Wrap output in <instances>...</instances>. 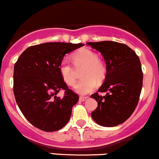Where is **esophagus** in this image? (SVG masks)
I'll use <instances>...</instances> for the list:
<instances>
[{
  "instance_id": "obj_1",
  "label": "esophagus",
  "mask_w": 159,
  "mask_h": 159,
  "mask_svg": "<svg viewBox=\"0 0 159 159\" xmlns=\"http://www.w3.org/2000/svg\"><path fill=\"white\" fill-rule=\"evenodd\" d=\"M87 99H88V97H80V101H81V102H83V101H86Z\"/></svg>"
}]
</instances>
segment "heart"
Masks as SVG:
<instances>
[{
	"label": "heart",
	"instance_id": "obj_1",
	"mask_svg": "<svg viewBox=\"0 0 159 159\" xmlns=\"http://www.w3.org/2000/svg\"><path fill=\"white\" fill-rule=\"evenodd\" d=\"M74 65L76 67H84L82 72L83 80L75 86L77 93L85 95L95 89L97 86L96 81L101 83L106 76V67L99 60V57L96 53L88 49H82L75 52L73 56ZM59 72L65 83L73 86L76 83L75 70L72 65L67 61H63L60 64Z\"/></svg>",
	"mask_w": 159,
	"mask_h": 159
}]
</instances>
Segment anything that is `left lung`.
Here are the masks:
<instances>
[{"label": "left lung", "instance_id": "1", "mask_svg": "<svg viewBox=\"0 0 159 159\" xmlns=\"http://www.w3.org/2000/svg\"><path fill=\"white\" fill-rule=\"evenodd\" d=\"M100 52L106 62L107 74L98 92L91 95L98 102L92 113L97 124L114 127L125 122L134 111L143 85V72L139 57L127 45L115 41L89 42Z\"/></svg>", "mask_w": 159, "mask_h": 159}]
</instances>
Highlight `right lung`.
<instances>
[{"instance_id": "obj_1", "label": "right lung", "mask_w": 159, "mask_h": 159, "mask_svg": "<svg viewBox=\"0 0 159 159\" xmlns=\"http://www.w3.org/2000/svg\"><path fill=\"white\" fill-rule=\"evenodd\" d=\"M83 46L59 42L32 46L14 65L16 101L27 120L39 129L58 131L68 122L79 97L64 82L59 66L67 53ZM61 89L66 91L63 98L57 96Z\"/></svg>"}]
</instances>
